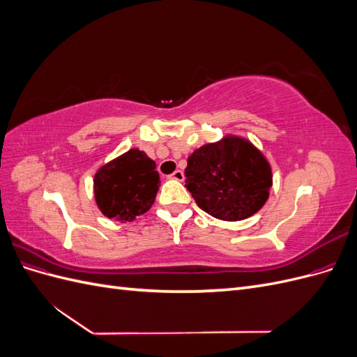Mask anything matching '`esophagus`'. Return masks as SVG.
Returning <instances> with one entry per match:
<instances>
[{
    "mask_svg": "<svg viewBox=\"0 0 357 357\" xmlns=\"http://www.w3.org/2000/svg\"><path fill=\"white\" fill-rule=\"evenodd\" d=\"M169 178H172V180H177V181H183V180H185V174H183V171L176 169V171L172 172V174L169 176Z\"/></svg>",
    "mask_w": 357,
    "mask_h": 357,
    "instance_id": "esophagus-1",
    "label": "esophagus"
}]
</instances>
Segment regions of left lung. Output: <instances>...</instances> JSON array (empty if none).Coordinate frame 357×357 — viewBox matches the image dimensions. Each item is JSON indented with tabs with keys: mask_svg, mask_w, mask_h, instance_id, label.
<instances>
[{
	"mask_svg": "<svg viewBox=\"0 0 357 357\" xmlns=\"http://www.w3.org/2000/svg\"><path fill=\"white\" fill-rule=\"evenodd\" d=\"M186 188L215 219L238 222L261 210L273 186L271 165L248 139L226 135L188 159Z\"/></svg>",
	"mask_w": 357,
	"mask_h": 357,
	"instance_id": "obj_1",
	"label": "left lung"
}]
</instances>
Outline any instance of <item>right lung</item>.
I'll use <instances>...</instances> for the list:
<instances>
[{"mask_svg": "<svg viewBox=\"0 0 357 357\" xmlns=\"http://www.w3.org/2000/svg\"><path fill=\"white\" fill-rule=\"evenodd\" d=\"M159 185L155 160L143 150L131 149L96 171L93 195L105 218L125 223L150 210Z\"/></svg>", "mask_w": 357, "mask_h": 357, "instance_id": "obj_1", "label": "right lung"}]
</instances>
